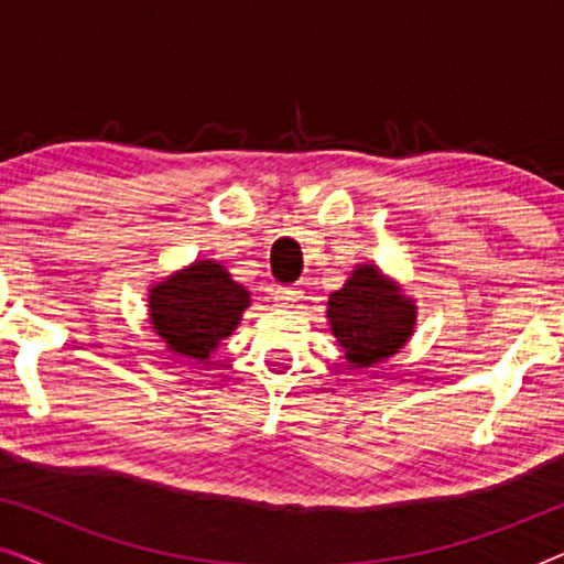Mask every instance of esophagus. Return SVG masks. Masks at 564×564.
<instances>
[{
  "instance_id": "1",
  "label": "esophagus",
  "mask_w": 564,
  "mask_h": 564,
  "mask_svg": "<svg viewBox=\"0 0 564 564\" xmlns=\"http://www.w3.org/2000/svg\"><path fill=\"white\" fill-rule=\"evenodd\" d=\"M300 297H303V290L295 288V284H288V288H276L274 290V303L282 305V307L297 303Z\"/></svg>"
}]
</instances>
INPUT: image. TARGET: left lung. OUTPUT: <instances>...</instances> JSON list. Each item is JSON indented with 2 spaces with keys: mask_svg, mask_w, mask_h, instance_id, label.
<instances>
[{
  "mask_svg": "<svg viewBox=\"0 0 564 564\" xmlns=\"http://www.w3.org/2000/svg\"><path fill=\"white\" fill-rule=\"evenodd\" d=\"M328 318L349 365L372 367L408 341L415 307L367 264L328 297Z\"/></svg>",
  "mask_w": 564,
  "mask_h": 564,
  "instance_id": "left-lung-1",
  "label": "left lung"
}]
</instances>
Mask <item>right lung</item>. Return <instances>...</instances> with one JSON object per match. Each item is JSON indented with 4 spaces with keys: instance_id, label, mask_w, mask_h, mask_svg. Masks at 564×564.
Instances as JSON below:
<instances>
[{
    "instance_id": "right-lung-1",
    "label": "right lung",
    "mask_w": 564,
    "mask_h": 564,
    "mask_svg": "<svg viewBox=\"0 0 564 564\" xmlns=\"http://www.w3.org/2000/svg\"><path fill=\"white\" fill-rule=\"evenodd\" d=\"M149 303L153 328L169 349L203 361L238 326L249 292L215 261H195L151 290Z\"/></svg>"
}]
</instances>
